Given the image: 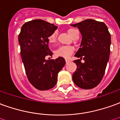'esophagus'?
I'll return each mask as SVG.
<instances>
[{"mask_svg":"<svg viewBox=\"0 0 120 120\" xmlns=\"http://www.w3.org/2000/svg\"><path fill=\"white\" fill-rule=\"evenodd\" d=\"M66 64H68V63L69 62V60H68V59H66Z\"/></svg>","mask_w":120,"mask_h":120,"instance_id":"34e87169","label":"esophagus"}]
</instances>
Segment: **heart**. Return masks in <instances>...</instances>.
<instances>
[{
	"label": "heart",
	"instance_id": "obj_1",
	"mask_svg": "<svg viewBox=\"0 0 120 120\" xmlns=\"http://www.w3.org/2000/svg\"><path fill=\"white\" fill-rule=\"evenodd\" d=\"M70 36L73 37L75 34L77 33L78 31L75 28H69L67 30ZM57 39V32H54L48 37V41L50 45H52L56 43ZM74 51V48L71 46H60L54 50V54L56 57L67 58L69 57Z\"/></svg>",
	"mask_w": 120,
	"mask_h": 120
}]
</instances>
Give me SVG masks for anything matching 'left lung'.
Here are the masks:
<instances>
[{
    "mask_svg": "<svg viewBox=\"0 0 120 120\" xmlns=\"http://www.w3.org/2000/svg\"><path fill=\"white\" fill-rule=\"evenodd\" d=\"M82 35L79 49L74 60L77 70L73 74L74 83L82 89L97 86L103 77L109 60L111 36L106 25L93 19H86L74 25ZM83 58L85 62L82 63Z\"/></svg>",
    "mask_w": 120,
    "mask_h": 120,
    "instance_id": "8db88e82",
    "label": "left lung"
}]
</instances>
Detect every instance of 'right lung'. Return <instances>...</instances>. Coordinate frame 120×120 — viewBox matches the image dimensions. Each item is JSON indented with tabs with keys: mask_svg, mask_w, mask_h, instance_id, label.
I'll return each instance as SVG.
<instances>
[{
	"mask_svg": "<svg viewBox=\"0 0 120 120\" xmlns=\"http://www.w3.org/2000/svg\"><path fill=\"white\" fill-rule=\"evenodd\" d=\"M56 26L41 19L25 22L19 35L21 56L26 75L32 86L39 90H47L57 82L58 73L66 64L62 57L45 60L52 56L49 48L48 37Z\"/></svg>",
	"mask_w": 120,
	"mask_h": 120,
	"instance_id": "1",
	"label": "right lung"
}]
</instances>
